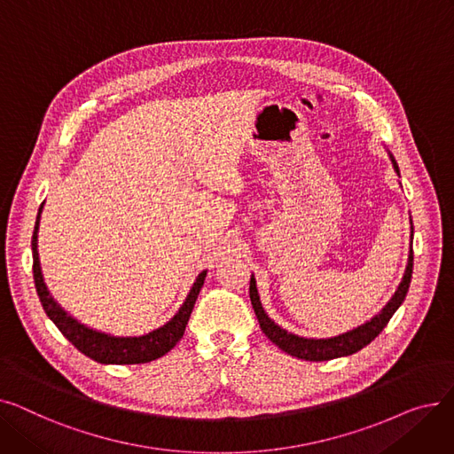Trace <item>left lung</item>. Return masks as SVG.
Masks as SVG:
<instances>
[{"label": "left lung", "mask_w": 454, "mask_h": 454, "mask_svg": "<svg viewBox=\"0 0 454 454\" xmlns=\"http://www.w3.org/2000/svg\"><path fill=\"white\" fill-rule=\"evenodd\" d=\"M390 158H392L395 173L399 175V167H397V163H395L392 154H390ZM412 265H414V255H412V250H411L407 270H404V276H403V279L399 283L395 294L383 307V311H380L379 315H375L370 322H366V324H363L359 327H355V329H351L348 333H342V335H339V337H331V339H303V337L293 335V333L281 329L278 324H274L267 317L263 305H261L254 276L250 278V301H252V307H254V311H255V317H257L261 331H263L265 335L279 349H283L285 353H289L293 356H298V359H303V361H315V363L339 359V356H346V355H351V353H356L359 349H363L364 346H368L379 335L380 331L387 327V324L390 322L392 315L397 311L399 305L404 300V296H407V293H409L411 279H412Z\"/></svg>", "instance_id": "obj_1"}]
</instances>
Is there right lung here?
I'll return each instance as SVG.
<instances>
[{"label": "right lung", "instance_id": "1", "mask_svg": "<svg viewBox=\"0 0 454 454\" xmlns=\"http://www.w3.org/2000/svg\"><path fill=\"white\" fill-rule=\"evenodd\" d=\"M43 206V204H42ZM42 206L38 209V217L33 231V276H35V287L40 298V303L43 307L45 315L53 320V324L59 327L62 335L74 344L81 353H84L90 359L101 364H143L160 359L161 355L171 351L176 342L184 337L185 325L189 322L191 311H193L195 301L199 298V293L204 285L207 270H202L193 283V289L189 291L184 305L178 309V313L167 322L165 325L147 333L141 337H112L106 333L95 331L86 327L84 324L77 322L74 317H69L64 309L51 298L50 291H47L40 259H38V224H40V213Z\"/></svg>", "mask_w": 454, "mask_h": 454}]
</instances>
